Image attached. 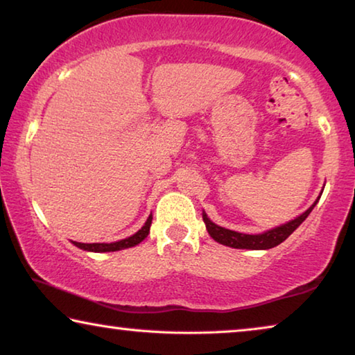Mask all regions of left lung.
Here are the masks:
<instances>
[{"mask_svg":"<svg viewBox=\"0 0 355 355\" xmlns=\"http://www.w3.org/2000/svg\"><path fill=\"white\" fill-rule=\"evenodd\" d=\"M318 200H320V197H318L313 205H311L307 211L297 216L296 219L286 222V224L280 227L271 228V230L264 233H258V235H245V233H238V232L228 230V228L216 225L214 222L209 220L205 211H203L202 218H203V222H205L209 236H211L214 241H218L219 244H224V245H228V248H235V249L266 250V249L275 248V245H279L280 243H284L285 239L290 236L305 219H307V216L311 213V209L315 208Z\"/></svg>","mask_w":355,"mask_h":355,"instance_id":"obj_1","label":"left lung"}]
</instances>
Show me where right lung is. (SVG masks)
I'll return each mask as SVG.
<instances>
[{"label":"right lung","instance_id":"right-lung-1","mask_svg":"<svg viewBox=\"0 0 355 355\" xmlns=\"http://www.w3.org/2000/svg\"><path fill=\"white\" fill-rule=\"evenodd\" d=\"M152 214L148 216V219L144 227L141 228L139 232H136L135 235H131L125 239H120V241L116 243H92V244H84V243H76V241H71L73 243L76 248H80L83 250H87V252H116V250H122V249H128V248H135L136 244H139L141 241L147 238L148 232H150V225H152Z\"/></svg>","mask_w":355,"mask_h":355}]
</instances>
